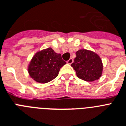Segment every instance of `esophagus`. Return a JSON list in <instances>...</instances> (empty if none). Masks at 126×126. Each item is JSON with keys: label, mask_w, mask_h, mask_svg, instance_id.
Instances as JSON below:
<instances>
[{"label": "esophagus", "mask_w": 126, "mask_h": 126, "mask_svg": "<svg viewBox=\"0 0 126 126\" xmlns=\"http://www.w3.org/2000/svg\"><path fill=\"white\" fill-rule=\"evenodd\" d=\"M73 62V60L72 58H70V59H69V60L67 61V63L68 64H71Z\"/></svg>", "instance_id": "34e87169"}]
</instances>
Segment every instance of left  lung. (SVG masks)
I'll return each mask as SVG.
<instances>
[{
    "mask_svg": "<svg viewBox=\"0 0 126 126\" xmlns=\"http://www.w3.org/2000/svg\"><path fill=\"white\" fill-rule=\"evenodd\" d=\"M76 58L71 66L77 77L88 82L98 80L102 76L103 64L100 57L92 51L82 49L76 52Z\"/></svg>",
    "mask_w": 126,
    "mask_h": 126,
    "instance_id": "8db88e82",
    "label": "left lung"
}]
</instances>
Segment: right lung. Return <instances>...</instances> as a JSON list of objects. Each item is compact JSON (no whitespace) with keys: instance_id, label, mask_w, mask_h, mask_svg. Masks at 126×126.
<instances>
[{"instance_id":"1","label":"right lung","mask_w":126,"mask_h":126,"mask_svg":"<svg viewBox=\"0 0 126 126\" xmlns=\"http://www.w3.org/2000/svg\"><path fill=\"white\" fill-rule=\"evenodd\" d=\"M65 64L61 54L48 47L35 53L28 65V71L34 80L45 84L55 79L61 67Z\"/></svg>"}]
</instances>
